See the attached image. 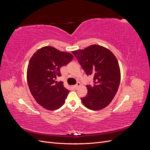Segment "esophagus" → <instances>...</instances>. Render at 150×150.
<instances>
[{"instance_id": "esophagus-1", "label": "esophagus", "mask_w": 150, "mask_h": 150, "mask_svg": "<svg viewBox=\"0 0 150 150\" xmlns=\"http://www.w3.org/2000/svg\"><path fill=\"white\" fill-rule=\"evenodd\" d=\"M81 86V83H77L76 85H74V89H78L79 87V86Z\"/></svg>"}]
</instances>
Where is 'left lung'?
<instances>
[{
	"label": "left lung",
	"instance_id": "obj_1",
	"mask_svg": "<svg viewBox=\"0 0 150 150\" xmlns=\"http://www.w3.org/2000/svg\"><path fill=\"white\" fill-rule=\"evenodd\" d=\"M88 76H93V86H86L88 94L81 98L89 110L98 111L110 104L118 89L121 72L116 56L110 49L91 45L72 51Z\"/></svg>",
	"mask_w": 150,
	"mask_h": 150
}]
</instances>
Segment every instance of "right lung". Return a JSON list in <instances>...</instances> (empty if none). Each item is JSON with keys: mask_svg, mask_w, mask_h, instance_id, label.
Masks as SVG:
<instances>
[{"mask_svg": "<svg viewBox=\"0 0 150 150\" xmlns=\"http://www.w3.org/2000/svg\"><path fill=\"white\" fill-rule=\"evenodd\" d=\"M73 57L51 46L39 49L31 57L27 70L29 88L36 102L46 110H56L64 104L69 91L56 80L61 76L60 68Z\"/></svg>", "mask_w": 150, "mask_h": 150, "instance_id": "add662e5", "label": "right lung"}]
</instances>
